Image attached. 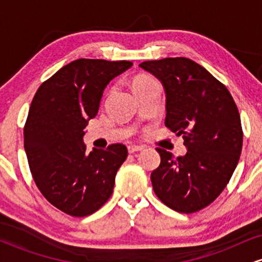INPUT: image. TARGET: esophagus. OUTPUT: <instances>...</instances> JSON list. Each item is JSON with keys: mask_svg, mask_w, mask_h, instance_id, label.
<instances>
[{"mask_svg": "<svg viewBox=\"0 0 262 262\" xmlns=\"http://www.w3.org/2000/svg\"><path fill=\"white\" fill-rule=\"evenodd\" d=\"M140 150H143V146L135 145V144H129V145H128V152H129V154H133V152H135V151H140Z\"/></svg>", "mask_w": 262, "mask_h": 262, "instance_id": "34e87169", "label": "esophagus"}]
</instances>
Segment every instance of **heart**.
Masks as SVG:
<instances>
[{
    "instance_id": "b5f03b06",
    "label": "heart",
    "mask_w": 262,
    "mask_h": 262,
    "mask_svg": "<svg viewBox=\"0 0 262 262\" xmlns=\"http://www.w3.org/2000/svg\"><path fill=\"white\" fill-rule=\"evenodd\" d=\"M150 85H159V83H158V81L150 76H139L133 81L134 91H137V90H139V89H143V87L150 86Z\"/></svg>"
}]
</instances>
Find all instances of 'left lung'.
Returning <instances> with one entry per match:
<instances>
[{
  "label": "left lung",
  "mask_w": 262,
  "mask_h": 262,
  "mask_svg": "<svg viewBox=\"0 0 262 262\" xmlns=\"http://www.w3.org/2000/svg\"><path fill=\"white\" fill-rule=\"evenodd\" d=\"M161 82L165 125L182 135L185 155L156 149L161 161L151 172L156 196L171 209L193 213L217 198L229 182L243 148L240 116L223 83L187 58L139 65Z\"/></svg>",
  "instance_id": "obj_1"
}]
</instances>
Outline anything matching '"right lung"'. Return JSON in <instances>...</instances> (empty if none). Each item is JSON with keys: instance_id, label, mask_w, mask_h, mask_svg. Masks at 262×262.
Returning <instances> with one entry per match:
<instances>
[{"instance_id": "1", "label": "right lung", "mask_w": 262, "mask_h": 262, "mask_svg": "<svg viewBox=\"0 0 262 262\" xmlns=\"http://www.w3.org/2000/svg\"><path fill=\"white\" fill-rule=\"evenodd\" d=\"M132 66L130 61L75 60L41 83L33 98L25 127L27 159L43 196L66 214H92L112 194L128 150L112 144L89 152L83 135L110 81Z\"/></svg>"}]
</instances>
